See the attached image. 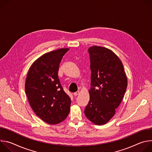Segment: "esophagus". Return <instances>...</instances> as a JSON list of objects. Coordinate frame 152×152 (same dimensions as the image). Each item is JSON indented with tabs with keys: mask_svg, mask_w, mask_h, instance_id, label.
<instances>
[{
	"mask_svg": "<svg viewBox=\"0 0 152 152\" xmlns=\"http://www.w3.org/2000/svg\"><path fill=\"white\" fill-rule=\"evenodd\" d=\"M79 94V91H76V92L74 93H73V96H77Z\"/></svg>",
	"mask_w": 152,
	"mask_h": 152,
	"instance_id": "1",
	"label": "esophagus"
}]
</instances>
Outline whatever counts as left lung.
Wrapping results in <instances>:
<instances>
[{
	"mask_svg": "<svg viewBox=\"0 0 152 152\" xmlns=\"http://www.w3.org/2000/svg\"><path fill=\"white\" fill-rule=\"evenodd\" d=\"M88 52L91 88L90 100L84 113L94 124L102 125L115 115V109L125 94L127 78L122 62L111 50L94 46L88 49Z\"/></svg>",
	"mask_w": 152,
	"mask_h": 152,
	"instance_id": "1",
	"label": "left lung"
}]
</instances>
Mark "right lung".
<instances>
[{"label":"right lung","instance_id":"obj_1","mask_svg":"<svg viewBox=\"0 0 152 152\" xmlns=\"http://www.w3.org/2000/svg\"><path fill=\"white\" fill-rule=\"evenodd\" d=\"M69 49L62 48L45 53L30 67L26 76L25 92L29 104L42 120L58 124L67 118L71 99L65 93L58 77L61 61Z\"/></svg>","mask_w":152,"mask_h":152}]
</instances>
